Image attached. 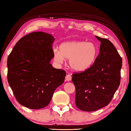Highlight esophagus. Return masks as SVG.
<instances>
[{"instance_id":"esophagus-1","label":"esophagus","mask_w":131,"mask_h":131,"mask_svg":"<svg viewBox=\"0 0 131 131\" xmlns=\"http://www.w3.org/2000/svg\"><path fill=\"white\" fill-rule=\"evenodd\" d=\"M71 79H72V77H71V75H70V74H68V75H66V81H70L71 80Z\"/></svg>"}]
</instances>
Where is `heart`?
Returning <instances> with one entry per match:
<instances>
[{
  "label": "heart",
  "mask_w": 131,
  "mask_h": 131,
  "mask_svg": "<svg viewBox=\"0 0 131 131\" xmlns=\"http://www.w3.org/2000/svg\"><path fill=\"white\" fill-rule=\"evenodd\" d=\"M60 50L54 49L53 51L54 60L63 63L64 57L69 59V65L75 71L81 72L88 70L95 61L98 54L96 46L91 42L72 41L62 43Z\"/></svg>",
  "instance_id": "heart-1"
}]
</instances>
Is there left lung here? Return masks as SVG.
I'll return each instance as SVG.
<instances>
[{
  "label": "left lung",
  "mask_w": 131,
  "mask_h": 131,
  "mask_svg": "<svg viewBox=\"0 0 131 131\" xmlns=\"http://www.w3.org/2000/svg\"><path fill=\"white\" fill-rule=\"evenodd\" d=\"M96 37L101 45L94 63L83 72L72 74L75 104L83 111H95L107 106L120 84L122 58L109 40Z\"/></svg>",
  "instance_id": "obj_1"
}]
</instances>
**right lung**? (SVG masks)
I'll use <instances>...</instances> for the list:
<instances>
[{
    "mask_svg": "<svg viewBox=\"0 0 131 131\" xmlns=\"http://www.w3.org/2000/svg\"><path fill=\"white\" fill-rule=\"evenodd\" d=\"M54 38L36 31L16 43L7 59V80L20 105L31 109L47 106L54 90L64 81L66 72L50 64Z\"/></svg>",
    "mask_w": 131,
    "mask_h": 131,
    "instance_id": "add662e5",
    "label": "right lung"
}]
</instances>
